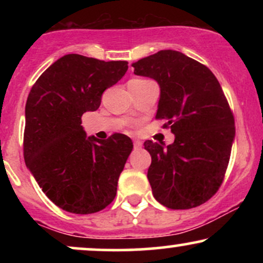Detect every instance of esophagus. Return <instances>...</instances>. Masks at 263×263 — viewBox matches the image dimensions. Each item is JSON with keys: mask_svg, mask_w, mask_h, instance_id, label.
Masks as SVG:
<instances>
[{"mask_svg": "<svg viewBox=\"0 0 263 263\" xmlns=\"http://www.w3.org/2000/svg\"><path fill=\"white\" fill-rule=\"evenodd\" d=\"M134 147H135L136 149L141 148V147H142V142L141 141H134Z\"/></svg>", "mask_w": 263, "mask_h": 263, "instance_id": "esophagus-1", "label": "esophagus"}]
</instances>
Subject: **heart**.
Segmentation results:
<instances>
[{
	"instance_id": "1",
	"label": "heart",
	"mask_w": 263,
	"mask_h": 263,
	"mask_svg": "<svg viewBox=\"0 0 263 263\" xmlns=\"http://www.w3.org/2000/svg\"><path fill=\"white\" fill-rule=\"evenodd\" d=\"M136 81H147V80H143V79H135Z\"/></svg>"
}]
</instances>
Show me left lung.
<instances>
[{
    "instance_id": "left-lung-1",
    "label": "left lung",
    "mask_w": 263,
    "mask_h": 263,
    "mask_svg": "<svg viewBox=\"0 0 263 263\" xmlns=\"http://www.w3.org/2000/svg\"><path fill=\"white\" fill-rule=\"evenodd\" d=\"M134 73L155 79L161 89L157 119L167 120L174 142H144L152 163L153 197L170 209H192L218 192L235 140L234 116L221 86L206 66L177 50L132 63Z\"/></svg>"
}]
</instances>
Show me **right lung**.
Listing matches in <instances>:
<instances>
[{"label":"right lung","instance_id":"1","mask_svg":"<svg viewBox=\"0 0 263 263\" xmlns=\"http://www.w3.org/2000/svg\"><path fill=\"white\" fill-rule=\"evenodd\" d=\"M127 64L66 54L31 89L23 138L26 165L60 209L92 214L115 199L134 143L121 134L107 140L87 137L81 116L98 110L102 92L121 79Z\"/></svg>","mask_w":263,"mask_h":263}]
</instances>
